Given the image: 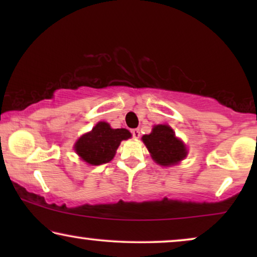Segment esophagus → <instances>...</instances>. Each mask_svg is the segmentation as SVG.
Here are the masks:
<instances>
[{"label": "esophagus", "instance_id": "obj_1", "mask_svg": "<svg viewBox=\"0 0 257 257\" xmlns=\"http://www.w3.org/2000/svg\"><path fill=\"white\" fill-rule=\"evenodd\" d=\"M132 137L135 139H138V138H140V130L139 128H135V130H132Z\"/></svg>", "mask_w": 257, "mask_h": 257}]
</instances>
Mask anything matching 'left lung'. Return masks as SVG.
<instances>
[{
	"label": "left lung",
	"mask_w": 257,
	"mask_h": 257,
	"mask_svg": "<svg viewBox=\"0 0 257 257\" xmlns=\"http://www.w3.org/2000/svg\"><path fill=\"white\" fill-rule=\"evenodd\" d=\"M143 142L157 164L170 166L179 163L187 154L182 142L175 137L168 125L154 126L151 135L143 137Z\"/></svg>",
	"instance_id": "8db88e82"
}]
</instances>
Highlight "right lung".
<instances>
[{
	"label": "right lung",
	"instance_id": "add662e5",
	"mask_svg": "<svg viewBox=\"0 0 257 257\" xmlns=\"http://www.w3.org/2000/svg\"><path fill=\"white\" fill-rule=\"evenodd\" d=\"M131 137L125 128H111L105 121L94 126L92 131L80 137L75 145L77 154L87 164H106L114 157L121 140Z\"/></svg>",
	"mask_w": 257,
	"mask_h": 257
}]
</instances>
